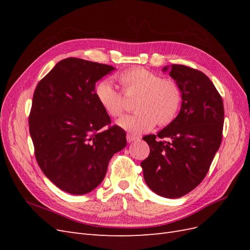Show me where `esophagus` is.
I'll return each mask as SVG.
<instances>
[{
    "instance_id": "34e87169",
    "label": "esophagus",
    "mask_w": 250,
    "mask_h": 250,
    "mask_svg": "<svg viewBox=\"0 0 250 250\" xmlns=\"http://www.w3.org/2000/svg\"><path fill=\"white\" fill-rule=\"evenodd\" d=\"M126 139H127V142H128V143H132V142H134V141L139 140L138 137H135V135H131V134H127Z\"/></svg>"
}]
</instances>
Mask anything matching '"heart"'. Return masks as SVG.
Segmentation results:
<instances>
[{"instance_id": "1", "label": "heart", "mask_w": 250, "mask_h": 250, "mask_svg": "<svg viewBox=\"0 0 250 250\" xmlns=\"http://www.w3.org/2000/svg\"><path fill=\"white\" fill-rule=\"evenodd\" d=\"M126 94H140L135 104L137 113L128 115L118 121V125L132 134L152 129L157 121L167 125L175 119L181 103V93L176 82L162 79L160 75L143 67H133L119 75ZM95 94L98 102L109 116L120 117L125 110L123 95L106 79L99 82Z\"/></svg>"}]
</instances>
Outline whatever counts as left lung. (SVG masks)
Returning <instances> with one entry per match:
<instances>
[{
  "label": "left lung",
  "instance_id": "1",
  "mask_svg": "<svg viewBox=\"0 0 250 250\" xmlns=\"http://www.w3.org/2000/svg\"><path fill=\"white\" fill-rule=\"evenodd\" d=\"M167 71L179 86L183 103L169 125L143 138L150 154L141 166L154 193L179 198L206 177L222 141L224 108L221 96L202 72L181 64L165 66L163 72Z\"/></svg>",
  "mask_w": 250,
  "mask_h": 250
}]
</instances>
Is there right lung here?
Here are the masks:
<instances>
[{"mask_svg": "<svg viewBox=\"0 0 250 250\" xmlns=\"http://www.w3.org/2000/svg\"><path fill=\"white\" fill-rule=\"evenodd\" d=\"M115 67L80 58L59 62L37 84L29 116L41 169L60 190L92 192L105 177L112 155L125 148L126 133L110 126L98 102L96 82Z\"/></svg>", "mask_w": 250, "mask_h": 250, "instance_id": "1", "label": "right lung"}]
</instances>
